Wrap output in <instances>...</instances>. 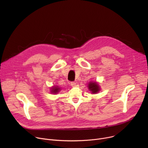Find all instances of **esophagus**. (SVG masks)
<instances>
[{
	"label": "esophagus",
	"instance_id": "esophagus-1",
	"mask_svg": "<svg viewBox=\"0 0 148 148\" xmlns=\"http://www.w3.org/2000/svg\"><path fill=\"white\" fill-rule=\"evenodd\" d=\"M71 86L73 87H75L77 86V83L75 82H71Z\"/></svg>",
	"mask_w": 148,
	"mask_h": 148
}]
</instances>
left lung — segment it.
Wrapping results in <instances>:
<instances>
[{"instance_id":"8db88e82","label":"left lung","mask_w":148,"mask_h":148,"mask_svg":"<svg viewBox=\"0 0 148 148\" xmlns=\"http://www.w3.org/2000/svg\"><path fill=\"white\" fill-rule=\"evenodd\" d=\"M88 88L92 94H95L99 92L101 90L100 86L97 81H90L88 84Z\"/></svg>"}]
</instances>
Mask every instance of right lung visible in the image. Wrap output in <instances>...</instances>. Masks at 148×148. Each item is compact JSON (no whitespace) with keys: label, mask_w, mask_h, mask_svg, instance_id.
I'll use <instances>...</instances> for the list:
<instances>
[{"label":"right lung","mask_w":148,"mask_h":148,"mask_svg":"<svg viewBox=\"0 0 148 148\" xmlns=\"http://www.w3.org/2000/svg\"><path fill=\"white\" fill-rule=\"evenodd\" d=\"M50 92L53 94H57L61 90V88L57 86H53V87H50Z\"/></svg>","instance_id":"right-lung-1"}]
</instances>
